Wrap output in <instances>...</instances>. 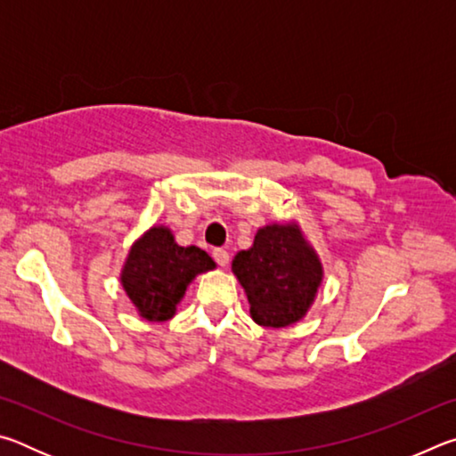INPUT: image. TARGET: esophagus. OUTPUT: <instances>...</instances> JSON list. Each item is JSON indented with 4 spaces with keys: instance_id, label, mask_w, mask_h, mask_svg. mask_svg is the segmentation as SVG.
I'll list each match as a JSON object with an SVG mask.
<instances>
[{
    "instance_id": "34e87169",
    "label": "esophagus",
    "mask_w": 456,
    "mask_h": 456,
    "mask_svg": "<svg viewBox=\"0 0 456 456\" xmlns=\"http://www.w3.org/2000/svg\"><path fill=\"white\" fill-rule=\"evenodd\" d=\"M213 259L217 261L221 267H225L229 264V253L225 249H213Z\"/></svg>"
}]
</instances>
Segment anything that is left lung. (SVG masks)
I'll list each match as a JSON object with an SVG mask.
<instances>
[{"label":"left lung","instance_id":"left-lung-1","mask_svg":"<svg viewBox=\"0 0 456 456\" xmlns=\"http://www.w3.org/2000/svg\"><path fill=\"white\" fill-rule=\"evenodd\" d=\"M231 272L245 289L253 322L265 328L304 320L323 281L322 259L297 221L259 227L249 249L233 257Z\"/></svg>","mask_w":456,"mask_h":456}]
</instances>
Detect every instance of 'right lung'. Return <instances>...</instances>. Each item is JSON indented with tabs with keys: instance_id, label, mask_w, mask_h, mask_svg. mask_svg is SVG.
<instances>
[{
	"instance_id": "add662e5",
	"label": "right lung",
	"mask_w": 456,
	"mask_h": 456,
	"mask_svg": "<svg viewBox=\"0 0 456 456\" xmlns=\"http://www.w3.org/2000/svg\"><path fill=\"white\" fill-rule=\"evenodd\" d=\"M215 267L209 253L195 245L181 247L167 225H152L130 245L120 283L141 318L167 322L192 280Z\"/></svg>"
}]
</instances>
